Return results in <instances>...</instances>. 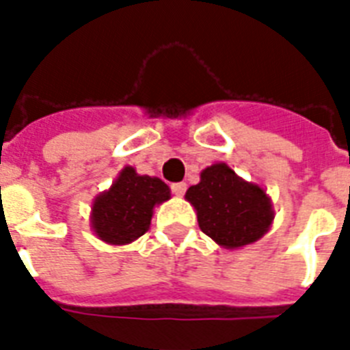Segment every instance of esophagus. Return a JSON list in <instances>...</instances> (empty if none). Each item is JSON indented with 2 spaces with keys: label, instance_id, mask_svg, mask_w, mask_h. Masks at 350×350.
I'll return each mask as SVG.
<instances>
[{
  "label": "esophagus",
  "instance_id": "1",
  "mask_svg": "<svg viewBox=\"0 0 350 350\" xmlns=\"http://www.w3.org/2000/svg\"><path fill=\"white\" fill-rule=\"evenodd\" d=\"M170 191H172V194H176V196H183L187 191V183H183V181H180V183H172V185H170Z\"/></svg>",
  "mask_w": 350,
  "mask_h": 350
}]
</instances>
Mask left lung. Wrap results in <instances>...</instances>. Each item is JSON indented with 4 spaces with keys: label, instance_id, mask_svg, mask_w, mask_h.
Returning <instances> with one entry per match:
<instances>
[{
    "label": "left lung",
    "instance_id": "left-lung-1",
    "mask_svg": "<svg viewBox=\"0 0 350 350\" xmlns=\"http://www.w3.org/2000/svg\"><path fill=\"white\" fill-rule=\"evenodd\" d=\"M185 198L196 208L200 229L227 249L254 243L272 224L265 191L238 178L225 163L203 170Z\"/></svg>",
    "mask_w": 350,
    "mask_h": 350
}]
</instances>
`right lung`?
<instances>
[{"instance_id": "right-lung-1", "label": "right lung", "mask_w": 350, "mask_h": 350, "mask_svg": "<svg viewBox=\"0 0 350 350\" xmlns=\"http://www.w3.org/2000/svg\"><path fill=\"white\" fill-rule=\"evenodd\" d=\"M169 198L170 191L163 181L125 167L111 189L96 198L92 229L107 243H131L148 230L154 205Z\"/></svg>"}]
</instances>
